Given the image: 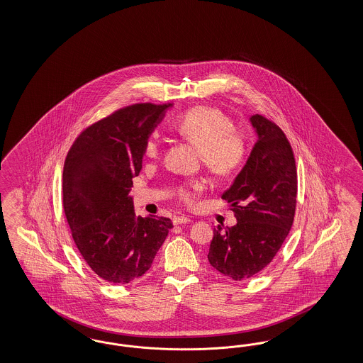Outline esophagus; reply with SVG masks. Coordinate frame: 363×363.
<instances>
[{
    "label": "esophagus",
    "instance_id": "obj_1",
    "mask_svg": "<svg viewBox=\"0 0 363 363\" xmlns=\"http://www.w3.org/2000/svg\"><path fill=\"white\" fill-rule=\"evenodd\" d=\"M187 222H190V218L184 217V216H181V217H174V218H173V223H174V225H182V223H187Z\"/></svg>",
    "mask_w": 363,
    "mask_h": 363
}]
</instances>
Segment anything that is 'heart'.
Listing matches in <instances>:
<instances>
[{"mask_svg": "<svg viewBox=\"0 0 363 363\" xmlns=\"http://www.w3.org/2000/svg\"><path fill=\"white\" fill-rule=\"evenodd\" d=\"M173 130L179 138L199 149L202 162L216 174H230L245 160V138L241 133L234 130L230 117L220 110L208 106L187 110L177 117ZM143 154L149 161L158 160L161 143L155 137H147L143 143ZM203 186L202 181H190L177 187V197L191 208Z\"/></svg>", "mask_w": 363, "mask_h": 363, "instance_id": "1", "label": "heart"}]
</instances>
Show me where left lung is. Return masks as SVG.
<instances>
[{"mask_svg":"<svg viewBox=\"0 0 363 363\" xmlns=\"http://www.w3.org/2000/svg\"><path fill=\"white\" fill-rule=\"evenodd\" d=\"M258 141L241 173L222 198L237 225L214 230L208 259L234 281L247 279L273 261L293 226L297 167L285 133L261 114L250 118Z\"/></svg>","mask_w":363,"mask_h":363,"instance_id":"1","label":"left lung"}]
</instances>
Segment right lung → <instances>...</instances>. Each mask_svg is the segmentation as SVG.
<instances>
[{
	"mask_svg": "<svg viewBox=\"0 0 363 363\" xmlns=\"http://www.w3.org/2000/svg\"><path fill=\"white\" fill-rule=\"evenodd\" d=\"M172 104H134L78 134L62 173V206L78 252L99 278L125 285L145 274L173 228L165 217H135L133 178L143 146Z\"/></svg>",
	"mask_w": 363,
	"mask_h": 363,
	"instance_id": "obj_1",
	"label": "right lung"
}]
</instances>
